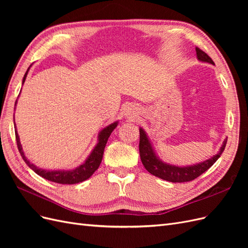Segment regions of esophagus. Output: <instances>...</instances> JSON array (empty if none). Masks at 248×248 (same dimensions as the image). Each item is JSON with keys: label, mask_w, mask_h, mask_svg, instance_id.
Here are the masks:
<instances>
[{"label": "esophagus", "mask_w": 248, "mask_h": 248, "mask_svg": "<svg viewBox=\"0 0 248 248\" xmlns=\"http://www.w3.org/2000/svg\"><path fill=\"white\" fill-rule=\"evenodd\" d=\"M129 115H130V116H132V114H129Z\"/></svg>", "instance_id": "34e87169"}]
</instances>
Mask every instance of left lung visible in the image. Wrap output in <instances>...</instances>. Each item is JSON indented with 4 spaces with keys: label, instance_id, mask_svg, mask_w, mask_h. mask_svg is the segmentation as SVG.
<instances>
[{
    "label": "left lung",
    "instance_id": "obj_1",
    "mask_svg": "<svg viewBox=\"0 0 248 248\" xmlns=\"http://www.w3.org/2000/svg\"><path fill=\"white\" fill-rule=\"evenodd\" d=\"M197 57L202 62H207L210 64H213L212 59L210 58L205 51H202L199 47H196ZM228 140L226 139L222 142V146L219 150V152L214 155L211 158H209L205 161L193 164V166L188 167H177L171 166V164L166 163L161 161L157 155L155 154L154 149L150 142L146 132L142 128H140V160L144 164L145 169L150 172V174L154 175L155 177H158L160 179L167 180V181L172 183H181V182H188L192 181L199 176H201L202 172H205L208 169L211 168L215 161L219 158L222 154L224 148H226Z\"/></svg>",
    "mask_w": 248,
    "mask_h": 248
}]
</instances>
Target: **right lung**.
I'll return each mask as SVG.
<instances>
[{"label": "right lung", "mask_w": 248, "mask_h": 248, "mask_svg": "<svg viewBox=\"0 0 248 248\" xmlns=\"http://www.w3.org/2000/svg\"><path fill=\"white\" fill-rule=\"evenodd\" d=\"M29 69H30V67L28 68L27 72L25 73L24 78H22V85H24V82L26 80ZM117 125H118V121L107 126L106 128H103L99 132L98 142H97V145L93 149L91 154L88 156L86 161L82 164H80L79 167L76 168L74 170H47L37 168L35 164L30 162L27 157L25 156L24 151H22V147L20 145V140H19L17 131H16V138L18 151L22 157V159L25 160V162L28 164V167L30 169H32L37 175H39L40 177L48 180V181L56 182L59 184H77V183L82 182V181H85V180L89 179L94 174V171L99 168L101 160H102L104 148H106V145H107L108 140L110 136V133L116 128ZM14 126H16V122H14Z\"/></svg>", "instance_id": "obj_1"}]
</instances>
